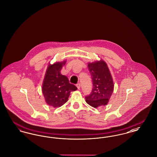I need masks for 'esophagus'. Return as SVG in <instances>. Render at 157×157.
Returning a JSON list of instances; mask_svg holds the SVG:
<instances>
[{
  "mask_svg": "<svg viewBox=\"0 0 157 157\" xmlns=\"http://www.w3.org/2000/svg\"><path fill=\"white\" fill-rule=\"evenodd\" d=\"M76 87L78 88V90H80V88H81V85H80V83H77V84H76Z\"/></svg>",
  "mask_w": 157,
  "mask_h": 157,
  "instance_id": "1",
  "label": "esophagus"
}]
</instances>
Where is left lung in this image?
<instances>
[{"label": "left lung", "mask_w": 157, "mask_h": 157, "mask_svg": "<svg viewBox=\"0 0 157 157\" xmlns=\"http://www.w3.org/2000/svg\"><path fill=\"white\" fill-rule=\"evenodd\" d=\"M88 67L92 76L93 88L90 95L86 96V102L94 108L106 105L114 87L109 68L102 60L89 63Z\"/></svg>", "instance_id": "obj_1"}]
</instances>
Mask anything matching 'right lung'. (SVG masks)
Wrapping results in <instances>:
<instances>
[{
    "mask_svg": "<svg viewBox=\"0 0 157 157\" xmlns=\"http://www.w3.org/2000/svg\"><path fill=\"white\" fill-rule=\"evenodd\" d=\"M66 61L49 64L43 81L42 90L46 104L54 108L60 107L68 100L70 93L77 90L70 83L67 77L60 74Z\"/></svg>",
    "mask_w": 157,
    "mask_h": 157,
    "instance_id": "right-lung-1",
    "label": "right lung"
}]
</instances>
